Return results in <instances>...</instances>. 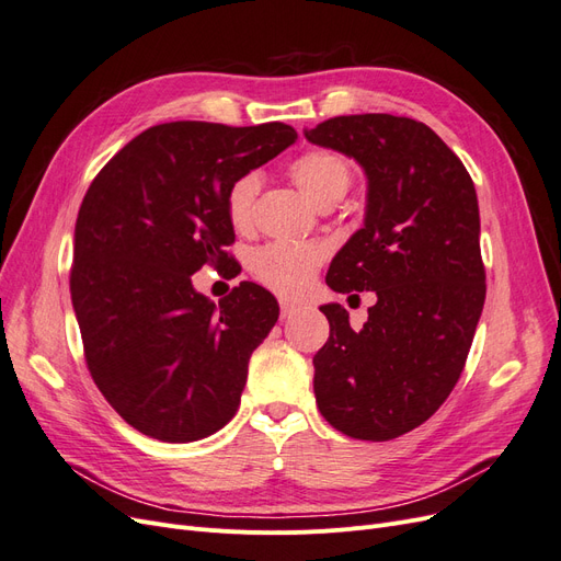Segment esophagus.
<instances>
[{"label": "esophagus", "instance_id": "1", "mask_svg": "<svg viewBox=\"0 0 561 561\" xmlns=\"http://www.w3.org/2000/svg\"><path fill=\"white\" fill-rule=\"evenodd\" d=\"M297 311H299V304H295L290 299H280V313H283V318H290Z\"/></svg>", "mask_w": 561, "mask_h": 561}]
</instances>
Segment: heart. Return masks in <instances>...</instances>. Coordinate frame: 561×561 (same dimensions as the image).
I'll return each instance as SVG.
<instances>
[{
  "label": "heart",
  "mask_w": 561,
  "mask_h": 561,
  "mask_svg": "<svg viewBox=\"0 0 561 561\" xmlns=\"http://www.w3.org/2000/svg\"><path fill=\"white\" fill-rule=\"evenodd\" d=\"M290 175L299 190L316 206L336 203L351 184L348 163L330 149H309L290 163ZM260 175L245 173L236 178L225 196V213L236 231H250L254 222V201L260 194ZM328 260V245L322 243H268L252 257V274L271 293L297 297L309 290L320 264Z\"/></svg>",
  "instance_id": "obj_1"
}]
</instances>
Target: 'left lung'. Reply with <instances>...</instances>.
I'll use <instances>...</instances> for the list:
<instances>
[{
  "label": "left lung",
  "mask_w": 561,
  "mask_h": 561,
  "mask_svg": "<svg viewBox=\"0 0 561 561\" xmlns=\"http://www.w3.org/2000/svg\"><path fill=\"white\" fill-rule=\"evenodd\" d=\"M304 135L367 175L365 225L325 280L377 295L358 332L342 304L320 307L330 339L313 355L316 402L336 431L383 443L428 421L463 371L486 295L478 194L461 159L414 118L334 116Z\"/></svg>",
  "instance_id": "1"
}]
</instances>
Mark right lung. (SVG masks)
I'll list each match as a JSON object with an SVG mask.
<instances>
[{
  "mask_svg": "<svg viewBox=\"0 0 561 561\" xmlns=\"http://www.w3.org/2000/svg\"><path fill=\"white\" fill-rule=\"evenodd\" d=\"M297 140L287 124L151 126L91 182L75 227L70 293L100 393L135 431L194 443L233 419L278 301L243 280L217 304L194 290L229 266V184Z\"/></svg>",
  "mask_w": 561,
  "mask_h": 561,
  "instance_id": "add662e5",
  "label": "right lung"
}]
</instances>
